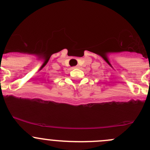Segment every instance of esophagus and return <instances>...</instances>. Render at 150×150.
Segmentation results:
<instances>
[{
    "mask_svg": "<svg viewBox=\"0 0 150 150\" xmlns=\"http://www.w3.org/2000/svg\"><path fill=\"white\" fill-rule=\"evenodd\" d=\"M78 67V66H76V67H72V69H75V68H77V67Z\"/></svg>",
    "mask_w": 150,
    "mask_h": 150,
    "instance_id": "obj_1",
    "label": "esophagus"
}]
</instances>
